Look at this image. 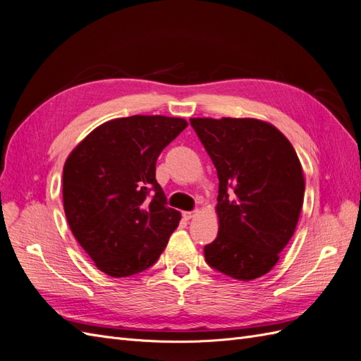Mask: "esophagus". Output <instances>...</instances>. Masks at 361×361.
<instances>
[{
    "instance_id": "obj_1",
    "label": "esophagus",
    "mask_w": 361,
    "mask_h": 361,
    "mask_svg": "<svg viewBox=\"0 0 361 361\" xmlns=\"http://www.w3.org/2000/svg\"><path fill=\"white\" fill-rule=\"evenodd\" d=\"M195 214H197V211H185L182 215H183L185 220H191L192 216H195Z\"/></svg>"
}]
</instances>
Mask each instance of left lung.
<instances>
[{"label": "left lung", "instance_id": "obj_1", "mask_svg": "<svg viewBox=\"0 0 361 361\" xmlns=\"http://www.w3.org/2000/svg\"><path fill=\"white\" fill-rule=\"evenodd\" d=\"M216 169L220 228L204 245L211 268L253 280L277 264L304 200L297 152L277 128L256 118H191Z\"/></svg>", "mask_w": 361, "mask_h": 361}]
</instances>
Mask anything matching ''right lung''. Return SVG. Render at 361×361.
Returning <instances> with one entry per match:
<instances>
[{
    "label": "right lung",
    "instance_id": "1",
    "mask_svg": "<svg viewBox=\"0 0 361 361\" xmlns=\"http://www.w3.org/2000/svg\"><path fill=\"white\" fill-rule=\"evenodd\" d=\"M183 118L130 116L97 126L63 169V204L76 241L105 274L129 277L150 268L179 226L157 182V159Z\"/></svg>",
    "mask_w": 361,
    "mask_h": 361
}]
</instances>
